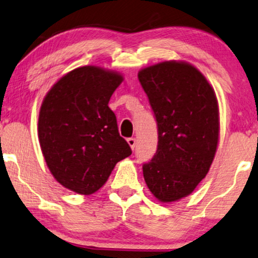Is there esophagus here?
<instances>
[{
  "label": "esophagus",
  "instance_id": "obj_1",
  "mask_svg": "<svg viewBox=\"0 0 258 258\" xmlns=\"http://www.w3.org/2000/svg\"><path fill=\"white\" fill-rule=\"evenodd\" d=\"M126 142H128L130 148H132V149L134 150V148H135V146H136V140L134 139V137H130V139L126 140Z\"/></svg>",
  "mask_w": 258,
  "mask_h": 258
}]
</instances>
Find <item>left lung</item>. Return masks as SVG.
<instances>
[{"label":"left lung","instance_id":"obj_1","mask_svg":"<svg viewBox=\"0 0 258 258\" xmlns=\"http://www.w3.org/2000/svg\"><path fill=\"white\" fill-rule=\"evenodd\" d=\"M139 80L157 122L158 144L143 176L163 203L190 195L216 154L220 112L214 88L186 62L165 61L140 70Z\"/></svg>","mask_w":258,"mask_h":258}]
</instances>
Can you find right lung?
<instances>
[{
  "label": "right lung",
  "mask_w": 258,
  "mask_h": 258,
  "mask_svg": "<svg viewBox=\"0 0 258 258\" xmlns=\"http://www.w3.org/2000/svg\"><path fill=\"white\" fill-rule=\"evenodd\" d=\"M121 74L80 67L61 77L45 95L38 116V140L56 181L80 195L107 182L117 162L132 155L119 136L109 100Z\"/></svg>",
  "instance_id": "add662e5"
}]
</instances>
